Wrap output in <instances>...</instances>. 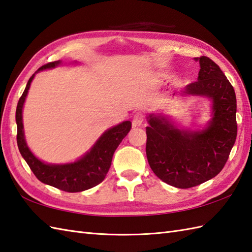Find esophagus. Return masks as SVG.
Here are the masks:
<instances>
[{
  "instance_id": "1",
  "label": "esophagus",
  "mask_w": 252,
  "mask_h": 252,
  "mask_svg": "<svg viewBox=\"0 0 252 252\" xmlns=\"http://www.w3.org/2000/svg\"><path fill=\"white\" fill-rule=\"evenodd\" d=\"M144 122V114L141 112H137L132 116V125L133 126H140Z\"/></svg>"
}]
</instances>
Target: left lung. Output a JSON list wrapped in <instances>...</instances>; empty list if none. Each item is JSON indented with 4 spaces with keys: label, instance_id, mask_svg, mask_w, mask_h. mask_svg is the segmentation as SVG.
<instances>
[{
    "label": "left lung",
    "instance_id": "obj_1",
    "mask_svg": "<svg viewBox=\"0 0 252 252\" xmlns=\"http://www.w3.org/2000/svg\"><path fill=\"white\" fill-rule=\"evenodd\" d=\"M196 82L184 94L205 96L212 101V120L199 131L180 130L163 116L150 114L147 158L161 181L189 189L208 181L224 167L237 136L236 96L234 88L215 61L202 56Z\"/></svg>",
    "mask_w": 252,
    "mask_h": 252
}]
</instances>
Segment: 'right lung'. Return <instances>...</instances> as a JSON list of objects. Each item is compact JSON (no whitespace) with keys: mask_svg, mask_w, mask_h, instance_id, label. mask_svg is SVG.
Returning <instances> with one entry per match:
<instances>
[{"mask_svg":"<svg viewBox=\"0 0 252 252\" xmlns=\"http://www.w3.org/2000/svg\"><path fill=\"white\" fill-rule=\"evenodd\" d=\"M61 61H54L44 64L38 68L33 74L26 86L25 92L17 104L16 123H17V144L19 152L25 158L30 169L41 182L48 184L54 188L63 189L64 192L75 193L92 189L101 183L110 169L112 158L116 148L122 142L131 128L129 121L123 122L117 126L110 128L98 139L89 152L81 158L79 160L71 164L52 165L45 164L36 158L28 148L25 140L24 124H22V108L26 97L29 91L33 77L38 71L48 68H55Z\"/></svg>","mask_w":252,"mask_h":252,"instance_id":"obj_1","label":"right lung"}]
</instances>
